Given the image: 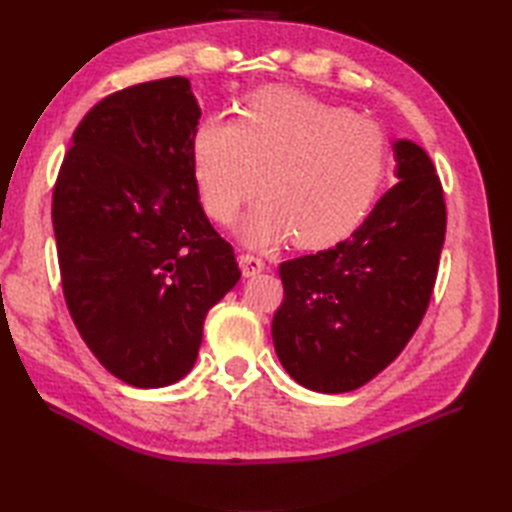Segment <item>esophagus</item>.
Here are the masks:
<instances>
[{"label": "esophagus", "instance_id": "34e87169", "mask_svg": "<svg viewBox=\"0 0 512 512\" xmlns=\"http://www.w3.org/2000/svg\"><path fill=\"white\" fill-rule=\"evenodd\" d=\"M237 262H239V268H242L244 277H253V275L262 273V270H264V259L250 255V253L239 255Z\"/></svg>", "mask_w": 512, "mask_h": 512}]
</instances>
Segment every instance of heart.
<instances>
[{"mask_svg":"<svg viewBox=\"0 0 512 512\" xmlns=\"http://www.w3.org/2000/svg\"><path fill=\"white\" fill-rule=\"evenodd\" d=\"M385 162L376 123L281 88L250 96L237 121L206 118L193 138L195 180L215 222H233L262 176L266 198L242 224L255 246L290 233L299 246L339 237L372 202Z\"/></svg>","mask_w":512,"mask_h":512,"instance_id":"1","label":"heart"}]
</instances>
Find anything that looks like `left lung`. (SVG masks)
<instances>
[{"label": "left lung", "instance_id": "obj_1", "mask_svg": "<svg viewBox=\"0 0 512 512\" xmlns=\"http://www.w3.org/2000/svg\"><path fill=\"white\" fill-rule=\"evenodd\" d=\"M396 178L352 237L279 266L273 317L281 365L299 385L343 394L405 350L429 308L447 204L427 151L398 140Z\"/></svg>", "mask_w": 512, "mask_h": 512}]
</instances>
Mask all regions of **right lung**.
<instances>
[{
  "label": "right lung",
  "mask_w": 512,
  "mask_h": 512,
  "mask_svg": "<svg viewBox=\"0 0 512 512\" xmlns=\"http://www.w3.org/2000/svg\"><path fill=\"white\" fill-rule=\"evenodd\" d=\"M200 116L184 76L105 96L52 191L65 306L107 372L140 389L191 372L206 312L242 275L198 198Z\"/></svg>",
  "instance_id": "obj_1"
}]
</instances>
